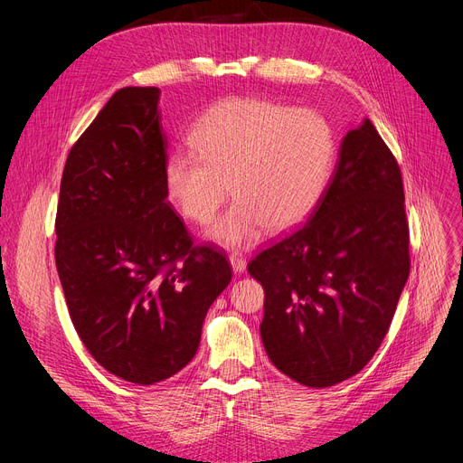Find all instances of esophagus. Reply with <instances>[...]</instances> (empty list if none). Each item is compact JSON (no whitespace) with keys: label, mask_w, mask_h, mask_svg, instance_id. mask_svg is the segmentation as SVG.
Segmentation results:
<instances>
[{"label":"esophagus","mask_w":463,"mask_h":463,"mask_svg":"<svg viewBox=\"0 0 463 463\" xmlns=\"http://www.w3.org/2000/svg\"><path fill=\"white\" fill-rule=\"evenodd\" d=\"M229 262H231V266H232V272H234V274H241V272L246 270V266H248L246 259L241 257V255H238V253H232V255L229 257Z\"/></svg>","instance_id":"1"}]
</instances>
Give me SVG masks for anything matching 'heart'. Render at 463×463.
I'll use <instances>...</instances> for the list:
<instances>
[{"label":"heart","mask_w":463,"mask_h":463,"mask_svg":"<svg viewBox=\"0 0 463 463\" xmlns=\"http://www.w3.org/2000/svg\"><path fill=\"white\" fill-rule=\"evenodd\" d=\"M194 152L173 150L163 161L168 199L194 223H206L229 197L232 206L206 236L227 248H248L269 227L300 225L319 204L334 165L326 119L255 97H231L193 126Z\"/></svg>","instance_id":"heart-1"}]
</instances>
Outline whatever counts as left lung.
Here are the masks:
<instances>
[{
	"label": "left lung",
	"mask_w": 463,
	"mask_h": 463,
	"mask_svg": "<svg viewBox=\"0 0 463 463\" xmlns=\"http://www.w3.org/2000/svg\"><path fill=\"white\" fill-rule=\"evenodd\" d=\"M248 272L264 288L260 337L281 373L325 388L372 360L409 278V227L400 166L368 118L344 137L306 225Z\"/></svg>",
	"instance_id": "left-lung-1"
}]
</instances>
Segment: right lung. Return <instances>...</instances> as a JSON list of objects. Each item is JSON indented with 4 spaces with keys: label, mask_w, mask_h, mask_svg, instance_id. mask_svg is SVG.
<instances>
[{
    "label": "right lung",
    "mask_w": 463,
    "mask_h": 463,
    "mask_svg": "<svg viewBox=\"0 0 463 463\" xmlns=\"http://www.w3.org/2000/svg\"><path fill=\"white\" fill-rule=\"evenodd\" d=\"M159 88H121L72 146L56 215V266L71 321L112 375L154 384L185 368L223 253L193 246L163 180Z\"/></svg>",
    "instance_id": "add662e5"
}]
</instances>
